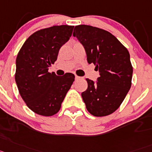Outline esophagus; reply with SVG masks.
Instances as JSON below:
<instances>
[{"mask_svg":"<svg viewBox=\"0 0 152 152\" xmlns=\"http://www.w3.org/2000/svg\"><path fill=\"white\" fill-rule=\"evenodd\" d=\"M75 79H76V80H80L81 79V77H80V76H75Z\"/></svg>","mask_w":152,"mask_h":152,"instance_id":"34e87169","label":"esophagus"}]
</instances>
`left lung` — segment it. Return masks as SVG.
Here are the masks:
<instances>
[{"mask_svg":"<svg viewBox=\"0 0 152 152\" xmlns=\"http://www.w3.org/2000/svg\"><path fill=\"white\" fill-rule=\"evenodd\" d=\"M83 45L88 63L99 71L97 82L86 79L88 88L82 92L87 110L102 117L118 109L132 86L133 68L128 50L106 30L89 25H78L73 31Z\"/></svg>","mask_w":152,"mask_h":152,"instance_id":"1","label":"left lung"}]
</instances>
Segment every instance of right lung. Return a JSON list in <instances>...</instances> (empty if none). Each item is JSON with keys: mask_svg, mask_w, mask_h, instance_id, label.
<instances>
[{"mask_svg": "<svg viewBox=\"0 0 152 152\" xmlns=\"http://www.w3.org/2000/svg\"><path fill=\"white\" fill-rule=\"evenodd\" d=\"M73 27L60 25L38 30L27 38L18 53L16 83L27 107L37 114H56L75 80L74 74L70 72L58 76L48 72L60 49L69 39Z\"/></svg>", "mask_w": 152, "mask_h": 152, "instance_id": "right-lung-1", "label": "right lung"}]
</instances>
